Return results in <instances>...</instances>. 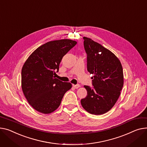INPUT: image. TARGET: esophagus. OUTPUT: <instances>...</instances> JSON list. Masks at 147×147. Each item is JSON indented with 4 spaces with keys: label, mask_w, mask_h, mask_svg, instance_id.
<instances>
[{
    "label": "esophagus",
    "mask_w": 147,
    "mask_h": 147,
    "mask_svg": "<svg viewBox=\"0 0 147 147\" xmlns=\"http://www.w3.org/2000/svg\"><path fill=\"white\" fill-rule=\"evenodd\" d=\"M73 87L74 89H78V88L80 87V84H76V85H73Z\"/></svg>",
    "instance_id": "esophagus-1"
}]
</instances>
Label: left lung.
<instances>
[{"label": "left lung", "mask_w": 147, "mask_h": 147, "mask_svg": "<svg viewBox=\"0 0 147 147\" xmlns=\"http://www.w3.org/2000/svg\"><path fill=\"white\" fill-rule=\"evenodd\" d=\"M83 39L87 71L94 76L91 78L93 88L84 86L87 95L81 104L89 113L102 115L110 111L119 98L123 86V68L111 51L90 38Z\"/></svg>", "instance_id": "obj_1"}]
</instances>
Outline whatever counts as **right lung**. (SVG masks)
Listing matches in <instances>:
<instances>
[{
  "instance_id": "add662e5",
  "label": "right lung",
  "mask_w": 147,
  "mask_h": 147,
  "mask_svg": "<svg viewBox=\"0 0 147 147\" xmlns=\"http://www.w3.org/2000/svg\"><path fill=\"white\" fill-rule=\"evenodd\" d=\"M77 42L68 39L48 42L30 55L21 71L22 89L34 109L51 113L60 105L63 97L72 85L63 82L54 75L58 71L63 57Z\"/></svg>"
}]
</instances>
